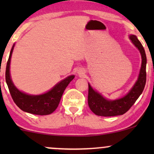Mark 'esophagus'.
Listing matches in <instances>:
<instances>
[{
	"instance_id": "34e87169",
	"label": "esophagus",
	"mask_w": 154,
	"mask_h": 154,
	"mask_svg": "<svg viewBox=\"0 0 154 154\" xmlns=\"http://www.w3.org/2000/svg\"><path fill=\"white\" fill-rule=\"evenodd\" d=\"M78 73L79 74V75H83V72H82V71H79Z\"/></svg>"
}]
</instances>
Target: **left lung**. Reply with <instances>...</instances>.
Returning a JSON list of instances; mask_svg holds the SVG:
<instances>
[{
    "label": "left lung",
    "mask_w": 154,
    "mask_h": 154,
    "mask_svg": "<svg viewBox=\"0 0 154 154\" xmlns=\"http://www.w3.org/2000/svg\"><path fill=\"white\" fill-rule=\"evenodd\" d=\"M129 38L139 50L142 59L141 67L137 81L125 96L116 100L106 99L100 93L95 91L88 83V106L91 110L96 115L101 116L122 115L131 108L143 91L146 82L147 59L146 52L142 44L135 35H130Z\"/></svg>",
    "instance_id": "obj_1"
}]
</instances>
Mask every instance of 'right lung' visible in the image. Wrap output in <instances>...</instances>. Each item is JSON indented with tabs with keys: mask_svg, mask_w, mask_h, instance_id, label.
<instances>
[{
	"mask_svg": "<svg viewBox=\"0 0 154 154\" xmlns=\"http://www.w3.org/2000/svg\"><path fill=\"white\" fill-rule=\"evenodd\" d=\"M14 45L15 44H14L11 50L6 69V81L14 101L19 109L25 112L36 115L51 114L58 107L63 91L69 82L75 78V75L66 77L43 94L29 95L20 91L16 88L10 75L11 59Z\"/></svg>",
	"mask_w": 154,
	"mask_h": 154,
	"instance_id": "obj_1",
	"label": "right lung"
}]
</instances>
